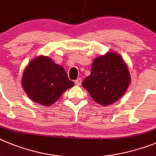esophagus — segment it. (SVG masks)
I'll return each mask as SVG.
<instances>
[{
  "mask_svg": "<svg viewBox=\"0 0 156 156\" xmlns=\"http://www.w3.org/2000/svg\"><path fill=\"white\" fill-rule=\"evenodd\" d=\"M75 85H81V78H78V79L75 80Z\"/></svg>",
  "mask_w": 156,
  "mask_h": 156,
  "instance_id": "esophagus-1",
  "label": "esophagus"
}]
</instances>
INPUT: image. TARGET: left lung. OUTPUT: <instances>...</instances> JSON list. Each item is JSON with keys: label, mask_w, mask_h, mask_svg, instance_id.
<instances>
[{"label": "left lung", "mask_w": 156, "mask_h": 156, "mask_svg": "<svg viewBox=\"0 0 156 156\" xmlns=\"http://www.w3.org/2000/svg\"><path fill=\"white\" fill-rule=\"evenodd\" d=\"M130 83L129 70L121 56L109 52L94 60L90 75L84 79L82 86L95 102L108 106L125 93Z\"/></svg>", "instance_id": "1"}]
</instances>
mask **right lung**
<instances>
[{
    "mask_svg": "<svg viewBox=\"0 0 156 156\" xmlns=\"http://www.w3.org/2000/svg\"><path fill=\"white\" fill-rule=\"evenodd\" d=\"M22 85L28 96L43 106H51L68 88L74 86L62 66L51 58L39 56L23 72Z\"/></svg>",
    "mask_w": 156,
    "mask_h": 156,
    "instance_id": "add662e5",
    "label": "right lung"
}]
</instances>
